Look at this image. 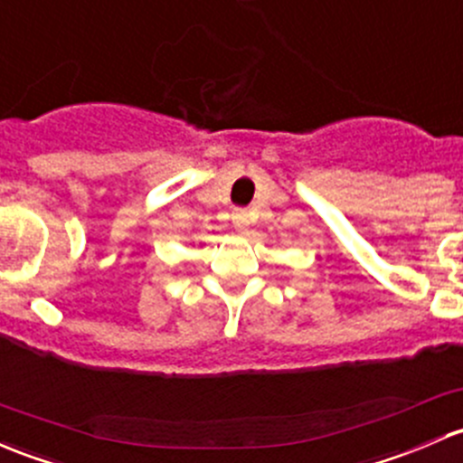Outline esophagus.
<instances>
[{
	"label": "esophagus",
	"instance_id": "34e87169",
	"mask_svg": "<svg viewBox=\"0 0 463 463\" xmlns=\"http://www.w3.org/2000/svg\"><path fill=\"white\" fill-rule=\"evenodd\" d=\"M248 223H250L248 211H244V208H235V211H232V226H235L237 231L244 232L246 228H248Z\"/></svg>",
	"mask_w": 463,
	"mask_h": 463
}]
</instances>
